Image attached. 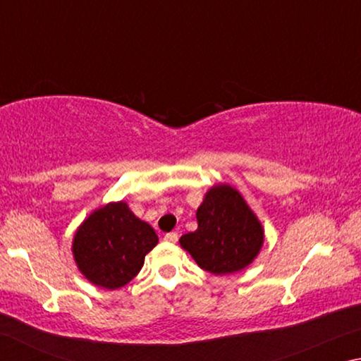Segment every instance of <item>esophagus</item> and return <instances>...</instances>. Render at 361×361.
Wrapping results in <instances>:
<instances>
[{"instance_id": "obj_1", "label": "esophagus", "mask_w": 361, "mask_h": 361, "mask_svg": "<svg viewBox=\"0 0 361 361\" xmlns=\"http://www.w3.org/2000/svg\"><path fill=\"white\" fill-rule=\"evenodd\" d=\"M164 240L169 243H176V240H178V234H176V232H169V234L164 235Z\"/></svg>"}]
</instances>
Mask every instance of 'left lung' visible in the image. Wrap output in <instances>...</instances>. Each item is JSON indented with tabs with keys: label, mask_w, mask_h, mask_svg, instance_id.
Returning a JSON list of instances; mask_svg holds the SVG:
<instances>
[{
	"label": "left lung",
	"mask_w": 361,
	"mask_h": 361,
	"mask_svg": "<svg viewBox=\"0 0 361 361\" xmlns=\"http://www.w3.org/2000/svg\"><path fill=\"white\" fill-rule=\"evenodd\" d=\"M195 218L197 229L181 235L180 245L204 271L228 276L248 267L259 255L264 228L237 188L213 185Z\"/></svg>",
	"instance_id": "1"
}]
</instances>
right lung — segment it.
Returning a JSON list of instances; mask_svg holds the SVG:
<instances>
[{"label":"right lung","instance_id":"add662e5","mask_svg":"<svg viewBox=\"0 0 361 361\" xmlns=\"http://www.w3.org/2000/svg\"><path fill=\"white\" fill-rule=\"evenodd\" d=\"M151 226L133 215L124 200L95 209L73 237V258L90 283L118 290L143 267L145 256L157 245Z\"/></svg>","mask_w":361,"mask_h":361}]
</instances>
